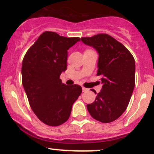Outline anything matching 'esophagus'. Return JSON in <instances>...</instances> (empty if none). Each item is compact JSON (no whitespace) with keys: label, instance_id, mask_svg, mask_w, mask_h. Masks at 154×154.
<instances>
[{"label":"esophagus","instance_id":"34e87169","mask_svg":"<svg viewBox=\"0 0 154 154\" xmlns=\"http://www.w3.org/2000/svg\"><path fill=\"white\" fill-rule=\"evenodd\" d=\"M87 91H88V88H84V87H82V92H87Z\"/></svg>","mask_w":154,"mask_h":154}]
</instances>
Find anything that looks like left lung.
<instances>
[{"label":"left lung","mask_w":154,"mask_h":154,"mask_svg":"<svg viewBox=\"0 0 154 154\" xmlns=\"http://www.w3.org/2000/svg\"><path fill=\"white\" fill-rule=\"evenodd\" d=\"M81 41L97 51V75H103L101 91L87 108L94 119L110 123L125 112L130 102L135 87L134 58L123 44L108 34L83 37Z\"/></svg>","instance_id":"left-lung-1"}]
</instances>
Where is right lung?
Instances as JSON below:
<instances>
[{
    "label": "right lung",
    "mask_w": 154,
    "mask_h": 154,
    "mask_svg": "<svg viewBox=\"0 0 154 154\" xmlns=\"http://www.w3.org/2000/svg\"><path fill=\"white\" fill-rule=\"evenodd\" d=\"M79 41L78 37L45 31L24 56L22 84L31 109L46 125L58 126L65 123L82 93L81 86L66 85L59 78L66 69L67 50Z\"/></svg>",
    "instance_id": "1"
}]
</instances>
